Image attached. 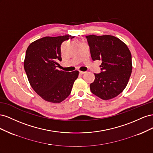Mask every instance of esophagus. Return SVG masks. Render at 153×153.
<instances>
[{
	"mask_svg": "<svg viewBox=\"0 0 153 153\" xmlns=\"http://www.w3.org/2000/svg\"><path fill=\"white\" fill-rule=\"evenodd\" d=\"M85 73V71H79V73L80 74V75H83V74H84Z\"/></svg>",
	"mask_w": 153,
	"mask_h": 153,
	"instance_id": "esophagus-1",
	"label": "esophagus"
}]
</instances>
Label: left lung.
Here are the masks:
<instances>
[{
	"mask_svg": "<svg viewBox=\"0 0 153 153\" xmlns=\"http://www.w3.org/2000/svg\"><path fill=\"white\" fill-rule=\"evenodd\" d=\"M93 61H101V72L94 73L90 89L101 99L118 96L126 87L132 71L131 54L121 40L113 36H87Z\"/></svg>",
	"mask_w": 153,
	"mask_h": 153,
	"instance_id": "obj_1",
	"label": "left lung"
}]
</instances>
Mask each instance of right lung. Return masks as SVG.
<instances>
[{
    "mask_svg": "<svg viewBox=\"0 0 153 153\" xmlns=\"http://www.w3.org/2000/svg\"><path fill=\"white\" fill-rule=\"evenodd\" d=\"M75 36L44 37L32 42L27 49L24 69L32 89L48 102L61 103L70 94L78 71L57 69L61 61V46Z\"/></svg>",
    "mask_w": 153,
    "mask_h": 153,
    "instance_id": "add662e5",
    "label": "right lung"
}]
</instances>
